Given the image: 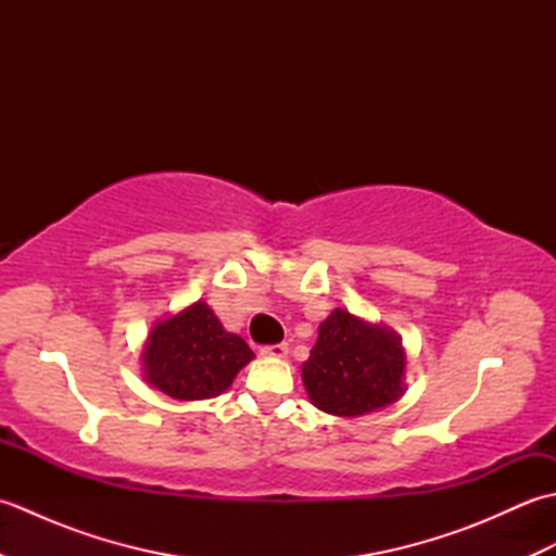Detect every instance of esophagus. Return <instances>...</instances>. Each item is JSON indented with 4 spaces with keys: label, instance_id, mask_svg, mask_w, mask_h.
I'll use <instances>...</instances> for the list:
<instances>
[{
    "label": "esophagus",
    "instance_id": "esophagus-1",
    "mask_svg": "<svg viewBox=\"0 0 556 556\" xmlns=\"http://www.w3.org/2000/svg\"><path fill=\"white\" fill-rule=\"evenodd\" d=\"M287 353H289V344H271V346L260 349V356L265 358H287Z\"/></svg>",
    "mask_w": 556,
    "mask_h": 556
}]
</instances>
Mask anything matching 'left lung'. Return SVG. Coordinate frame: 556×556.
I'll return each mask as SVG.
<instances>
[{"label":"left lung","instance_id":"8db88e82","mask_svg":"<svg viewBox=\"0 0 556 556\" xmlns=\"http://www.w3.org/2000/svg\"><path fill=\"white\" fill-rule=\"evenodd\" d=\"M404 341L382 323L334 308L317 329L301 380L313 406L329 416L358 418L406 394Z\"/></svg>","mask_w":556,"mask_h":556}]
</instances>
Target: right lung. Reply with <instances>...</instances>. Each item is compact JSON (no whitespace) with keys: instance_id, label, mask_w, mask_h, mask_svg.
Masks as SVG:
<instances>
[{"instance_id":"right-lung-1","label":"right lung","mask_w":556,"mask_h":556,"mask_svg":"<svg viewBox=\"0 0 556 556\" xmlns=\"http://www.w3.org/2000/svg\"><path fill=\"white\" fill-rule=\"evenodd\" d=\"M253 358L245 341L227 332L205 301H195L150 327L140 375L176 401H203L227 392Z\"/></svg>"}]
</instances>
